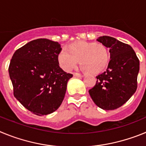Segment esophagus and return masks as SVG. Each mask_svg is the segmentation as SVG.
<instances>
[{"mask_svg": "<svg viewBox=\"0 0 146 146\" xmlns=\"http://www.w3.org/2000/svg\"><path fill=\"white\" fill-rule=\"evenodd\" d=\"M73 75H74V77H83V75H82V74H79V73H74V74H73Z\"/></svg>", "mask_w": 146, "mask_h": 146, "instance_id": "34e87169", "label": "esophagus"}]
</instances>
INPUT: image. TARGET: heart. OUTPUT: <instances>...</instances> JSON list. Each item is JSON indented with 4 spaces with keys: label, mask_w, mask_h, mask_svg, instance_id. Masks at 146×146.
<instances>
[{
    "label": "heart",
    "mask_w": 146,
    "mask_h": 146,
    "mask_svg": "<svg viewBox=\"0 0 146 146\" xmlns=\"http://www.w3.org/2000/svg\"><path fill=\"white\" fill-rule=\"evenodd\" d=\"M66 50L58 55L59 66L65 72L74 69L78 60L82 69L93 74L104 71L109 64L110 52L103 44L79 41L69 44Z\"/></svg>",
    "instance_id": "obj_1"
}]
</instances>
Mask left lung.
Masks as SVG:
<instances>
[{"instance_id":"obj_1","label":"left lung","mask_w":146,"mask_h":146,"mask_svg":"<svg viewBox=\"0 0 146 146\" xmlns=\"http://www.w3.org/2000/svg\"><path fill=\"white\" fill-rule=\"evenodd\" d=\"M97 41L109 47L110 60L107 70L96 77V85L88 92L99 108L113 110L125 104L136 91L140 61L127 44L108 36Z\"/></svg>"}]
</instances>
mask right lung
Wrapping results in <instances>:
<instances>
[{
	"label": "right lung",
	"instance_id": "obj_1",
	"mask_svg": "<svg viewBox=\"0 0 146 146\" xmlns=\"http://www.w3.org/2000/svg\"><path fill=\"white\" fill-rule=\"evenodd\" d=\"M58 42L38 38L15 51L9 73L14 96L29 111L37 115L53 113L65 96L72 74L59 66Z\"/></svg>",
	"mask_w": 146,
	"mask_h": 146
}]
</instances>
